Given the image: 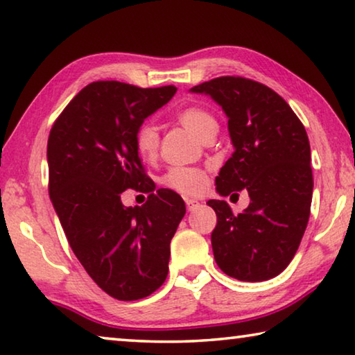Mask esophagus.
Segmentation results:
<instances>
[{
    "mask_svg": "<svg viewBox=\"0 0 355 355\" xmlns=\"http://www.w3.org/2000/svg\"><path fill=\"white\" fill-rule=\"evenodd\" d=\"M184 202H186V208H188V211H196V209L200 207V203L194 199H186Z\"/></svg>",
    "mask_w": 355,
    "mask_h": 355,
    "instance_id": "esophagus-1",
    "label": "esophagus"
}]
</instances>
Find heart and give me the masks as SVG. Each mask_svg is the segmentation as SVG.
Instances as JSON below:
<instances>
[{
    "instance_id": "heart-1",
    "label": "heart",
    "mask_w": 355,
    "mask_h": 355,
    "mask_svg": "<svg viewBox=\"0 0 355 355\" xmlns=\"http://www.w3.org/2000/svg\"><path fill=\"white\" fill-rule=\"evenodd\" d=\"M178 120L184 128H188L192 135H196L200 141L218 131V123H216L211 114L207 112L200 107H186V110L178 112ZM136 148L144 159H153L158 155L159 150V130L152 122H144L136 130L135 136ZM166 188L183 196H199L207 189L208 177L205 172L191 169V167H172L163 178Z\"/></svg>"
}]
</instances>
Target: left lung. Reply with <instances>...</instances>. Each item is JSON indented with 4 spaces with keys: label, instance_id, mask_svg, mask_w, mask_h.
I'll return each mask as SVG.
<instances>
[{
    "label": "left lung",
    "instance_id": "obj_1",
    "mask_svg": "<svg viewBox=\"0 0 355 355\" xmlns=\"http://www.w3.org/2000/svg\"><path fill=\"white\" fill-rule=\"evenodd\" d=\"M189 92L211 97L228 119L233 155L216 191L227 197L245 189L250 197L238 216L225 200L207 202L218 216L214 260L233 279H272L290 264L307 228L313 194L307 131L279 94L257 81L220 76Z\"/></svg>",
    "mask_w": 355,
    "mask_h": 355
}]
</instances>
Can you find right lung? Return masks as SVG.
Segmentation results:
<instances>
[{
    "mask_svg": "<svg viewBox=\"0 0 355 355\" xmlns=\"http://www.w3.org/2000/svg\"><path fill=\"white\" fill-rule=\"evenodd\" d=\"M175 92L173 86L91 83L48 137V189L65 236L95 284L119 300L147 297L164 284L171 239L186 213L171 189L152 192L142 207H125L120 199L128 188L155 191L135 136Z\"/></svg>",
    "mask_w": 355,
    "mask_h": 355,
    "instance_id": "add662e5",
    "label": "right lung"
}]
</instances>
